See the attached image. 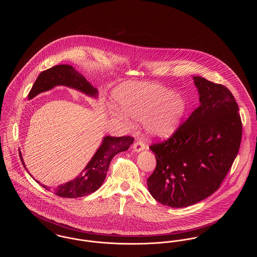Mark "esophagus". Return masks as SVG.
<instances>
[{
  "label": "esophagus",
  "instance_id": "1",
  "mask_svg": "<svg viewBox=\"0 0 257 257\" xmlns=\"http://www.w3.org/2000/svg\"><path fill=\"white\" fill-rule=\"evenodd\" d=\"M145 148H146V146H145V144L142 141H138L137 143H135L134 145H133V150H134L135 152H141Z\"/></svg>",
  "mask_w": 257,
  "mask_h": 257
}]
</instances>
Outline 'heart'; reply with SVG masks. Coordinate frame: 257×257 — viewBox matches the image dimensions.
<instances>
[{
	"label": "heart",
	"instance_id": "heart-1",
	"mask_svg": "<svg viewBox=\"0 0 257 257\" xmlns=\"http://www.w3.org/2000/svg\"><path fill=\"white\" fill-rule=\"evenodd\" d=\"M114 98L123 110H115V116L128 120V114L145 121L148 136L163 141L178 131L188 110L183 95L175 93L171 87L153 83L125 85L116 89Z\"/></svg>",
	"mask_w": 257,
	"mask_h": 257
}]
</instances>
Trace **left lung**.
Listing matches in <instances>:
<instances>
[{
	"label": "left lung",
	"instance_id": "left-lung-1",
	"mask_svg": "<svg viewBox=\"0 0 257 257\" xmlns=\"http://www.w3.org/2000/svg\"><path fill=\"white\" fill-rule=\"evenodd\" d=\"M199 107L178 131L153 145L156 169L150 195L170 207L193 205L214 194L230 170L242 140L239 107L230 90L194 76Z\"/></svg>",
	"mask_w": 257,
	"mask_h": 257
}]
</instances>
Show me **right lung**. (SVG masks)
Masks as SVG:
<instances>
[{"label": "right lung", "mask_w": 257, "mask_h": 257, "mask_svg": "<svg viewBox=\"0 0 257 257\" xmlns=\"http://www.w3.org/2000/svg\"><path fill=\"white\" fill-rule=\"evenodd\" d=\"M58 86H67L84 93L86 96L95 99L98 98L97 88L91 86L82 74L77 72L70 65L60 64L42 71L38 75L34 86L29 92L28 99L31 100L39 93L48 91ZM133 143L134 139L129 136L117 138L106 136L103 138L101 145L92 158L87 163L86 168L73 180L57 187H48L40 184L39 181H36L44 189L61 197L75 198L88 196L97 191L104 182L110 161L113 156L119 152L126 151ZM19 155L25 170H27L21 151H19ZM29 174L31 175V173Z\"/></svg>", "instance_id": "obj_1"}]
</instances>
